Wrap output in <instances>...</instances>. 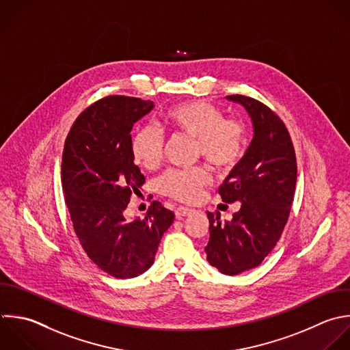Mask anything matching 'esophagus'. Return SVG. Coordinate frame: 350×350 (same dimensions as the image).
I'll return each mask as SVG.
<instances>
[{
    "mask_svg": "<svg viewBox=\"0 0 350 350\" xmlns=\"http://www.w3.org/2000/svg\"><path fill=\"white\" fill-rule=\"evenodd\" d=\"M191 212H193V209H190L187 206H179V208L175 209V216L178 219H183L185 216H189Z\"/></svg>",
    "mask_w": 350,
    "mask_h": 350,
    "instance_id": "obj_1",
    "label": "esophagus"
}]
</instances>
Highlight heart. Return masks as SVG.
<instances>
[{"label": "heart", "instance_id": "obj_1", "mask_svg": "<svg viewBox=\"0 0 350 350\" xmlns=\"http://www.w3.org/2000/svg\"><path fill=\"white\" fill-rule=\"evenodd\" d=\"M164 124L175 134L196 139V150L220 171L237 165L243 153L245 126L237 119H224L223 112L205 101H189L172 107L164 115ZM135 163L144 170L159 168L164 156V141L152 127L139 129L131 141ZM211 183L204 168L172 170L159 180V190L178 201L191 202Z\"/></svg>", "mask_w": 350, "mask_h": 350}]
</instances>
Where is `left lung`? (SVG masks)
I'll use <instances>...</instances> for the list:
<instances>
[{
	"label": "left lung",
	"instance_id": "obj_1",
	"mask_svg": "<svg viewBox=\"0 0 350 350\" xmlns=\"http://www.w3.org/2000/svg\"><path fill=\"white\" fill-rule=\"evenodd\" d=\"M247 112L253 138L242 159L219 187L221 201L239 202L228 221L208 213L206 260L224 275L261 264L288 219L297 180L295 153L286 126L268 107L245 96H228Z\"/></svg>",
	"mask_w": 350,
	"mask_h": 350
}]
</instances>
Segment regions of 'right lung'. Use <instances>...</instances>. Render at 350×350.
<instances>
[{"label":"right lung","mask_w":350,"mask_h":350,"mask_svg":"<svg viewBox=\"0 0 350 350\" xmlns=\"http://www.w3.org/2000/svg\"><path fill=\"white\" fill-rule=\"evenodd\" d=\"M153 108L141 98L105 97L79 115L63 152V193L74 230L90 260L120 279L152 267L175 217L159 201L144 219L124 216L131 193H141L145 182L131 153V130Z\"/></svg>","instance_id":"1"}]
</instances>
